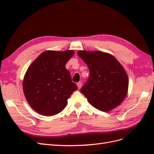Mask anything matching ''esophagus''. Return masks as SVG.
I'll use <instances>...</instances> for the list:
<instances>
[{
	"mask_svg": "<svg viewBox=\"0 0 154 154\" xmlns=\"http://www.w3.org/2000/svg\"><path fill=\"white\" fill-rule=\"evenodd\" d=\"M77 85L78 89H80L81 88V87H82V83H81V82H79V83H77Z\"/></svg>",
	"mask_w": 154,
	"mask_h": 154,
	"instance_id": "obj_1",
	"label": "esophagus"
}]
</instances>
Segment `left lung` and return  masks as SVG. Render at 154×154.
Returning a JSON list of instances; mask_svg holds the SVG:
<instances>
[{"label": "left lung", "instance_id": "obj_1", "mask_svg": "<svg viewBox=\"0 0 154 154\" xmlns=\"http://www.w3.org/2000/svg\"><path fill=\"white\" fill-rule=\"evenodd\" d=\"M89 67L90 76L81 92L95 109L109 111L119 106L128 89V77L112 55L100 51H78Z\"/></svg>", "mask_w": 154, "mask_h": 154}]
</instances>
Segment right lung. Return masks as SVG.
Returning a JSON list of instances; mask_svg holds the SVG:
<instances>
[{
	"instance_id": "1",
	"label": "right lung",
	"mask_w": 154,
	"mask_h": 154,
	"mask_svg": "<svg viewBox=\"0 0 154 154\" xmlns=\"http://www.w3.org/2000/svg\"><path fill=\"white\" fill-rule=\"evenodd\" d=\"M74 53L73 50L45 51L28 68L23 79V91L35 112L54 116L67 106V99L77 89L65 67Z\"/></svg>"
}]
</instances>
